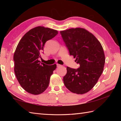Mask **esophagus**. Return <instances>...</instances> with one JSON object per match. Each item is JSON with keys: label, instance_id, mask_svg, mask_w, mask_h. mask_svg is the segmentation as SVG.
Returning a JSON list of instances; mask_svg holds the SVG:
<instances>
[{"label": "esophagus", "instance_id": "34e87169", "mask_svg": "<svg viewBox=\"0 0 121 121\" xmlns=\"http://www.w3.org/2000/svg\"><path fill=\"white\" fill-rule=\"evenodd\" d=\"M56 65H57V67H60V66H61V65H59V64H57Z\"/></svg>", "mask_w": 121, "mask_h": 121}]
</instances>
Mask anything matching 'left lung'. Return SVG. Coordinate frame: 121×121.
<instances>
[{"mask_svg": "<svg viewBox=\"0 0 121 121\" xmlns=\"http://www.w3.org/2000/svg\"><path fill=\"white\" fill-rule=\"evenodd\" d=\"M71 56L79 65L78 69L66 67L63 77L65 87L76 94H84L93 88L104 70L105 56L102 46L95 36L83 28L61 30Z\"/></svg>", "mask_w": 121, "mask_h": 121, "instance_id": "left-lung-1", "label": "left lung"}]
</instances>
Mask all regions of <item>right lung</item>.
<instances>
[{"label":"right lung","instance_id":"obj_1","mask_svg":"<svg viewBox=\"0 0 121 121\" xmlns=\"http://www.w3.org/2000/svg\"><path fill=\"white\" fill-rule=\"evenodd\" d=\"M58 34L56 30L37 26L28 31L18 43L13 55L14 73L20 85L30 94L39 95L48 88L56 65L40 63L38 58L45 43Z\"/></svg>","mask_w":121,"mask_h":121}]
</instances>
